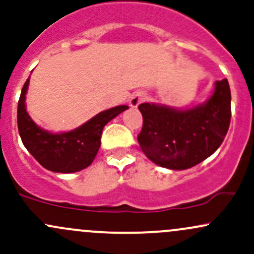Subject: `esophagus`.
<instances>
[{"label":"esophagus","instance_id":"1","mask_svg":"<svg viewBox=\"0 0 254 254\" xmlns=\"http://www.w3.org/2000/svg\"><path fill=\"white\" fill-rule=\"evenodd\" d=\"M144 100H145V93H143V92H134L129 99V105L132 108H137Z\"/></svg>","mask_w":254,"mask_h":254}]
</instances>
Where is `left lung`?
Here are the masks:
<instances>
[{
	"instance_id": "obj_1",
	"label": "left lung",
	"mask_w": 254,
	"mask_h": 254,
	"mask_svg": "<svg viewBox=\"0 0 254 254\" xmlns=\"http://www.w3.org/2000/svg\"><path fill=\"white\" fill-rule=\"evenodd\" d=\"M143 128L138 143L149 160L170 170H187L220 146L231 119V93L226 78L217 81L207 102L179 110L143 103Z\"/></svg>"
}]
</instances>
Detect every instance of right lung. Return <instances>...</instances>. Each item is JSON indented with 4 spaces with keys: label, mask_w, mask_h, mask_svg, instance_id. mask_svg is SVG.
Segmentation results:
<instances>
[{
    "label": "right lung",
    "mask_w": 254,
    "mask_h": 254,
    "mask_svg": "<svg viewBox=\"0 0 254 254\" xmlns=\"http://www.w3.org/2000/svg\"><path fill=\"white\" fill-rule=\"evenodd\" d=\"M29 82L30 78L24 83L18 102V130L24 146L48 171L73 173L88 167L100 148L103 128L128 106L119 105L102 111L70 132L51 133L37 126L26 111Z\"/></svg>",
    "instance_id": "obj_1"
}]
</instances>
